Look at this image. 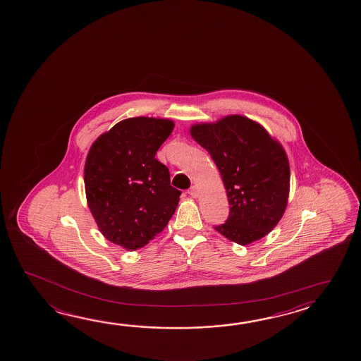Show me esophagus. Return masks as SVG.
Returning <instances> with one entry per match:
<instances>
[{
	"label": "esophagus",
	"instance_id": "obj_1",
	"mask_svg": "<svg viewBox=\"0 0 361 361\" xmlns=\"http://www.w3.org/2000/svg\"><path fill=\"white\" fill-rule=\"evenodd\" d=\"M188 193H190V196L193 198L198 197V188L196 185H192L191 188L188 190Z\"/></svg>",
	"mask_w": 361,
	"mask_h": 361
}]
</instances>
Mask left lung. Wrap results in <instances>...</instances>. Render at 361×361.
Here are the masks:
<instances>
[{
  "label": "left lung",
  "mask_w": 361,
  "mask_h": 361,
  "mask_svg": "<svg viewBox=\"0 0 361 361\" xmlns=\"http://www.w3.org/2000/svg\"><path fill=\"white\" fill-rule=\"evenodd\" d=\"M190 132L216 164L231 205L215 231L242 246L265 237L288 202L290 163L282 145L242 115L195 124Z\"/></svg>",
  "instance_id": "8db88e82"
}]
</instances>
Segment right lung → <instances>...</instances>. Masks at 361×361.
Segmentation results:
<instances>
[{
  "instance_id": "right-lung-1",
  "label": "right lung",
  "mask_w": 361,
  "mask_h": 361,
  "mask_svg": "<svg viewBox=\"0 0 361 361\" xmlns=\"http://www.w3.org/2000/svg\"><path fill=\"white\" fill-rule=\"evenodd\" d=\"M174 129L169 119L129 118L93 142L85 165V196L101 233L128 251L163 232L180 191L156 151Z\"/></svg>"
}]
</instances>
